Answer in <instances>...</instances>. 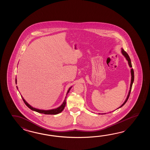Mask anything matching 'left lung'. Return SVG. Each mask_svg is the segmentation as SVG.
Masks as SVG:
<instances>
[{
  "instance_id": "left-lung-1",
  "label": "left lung",
  "mask_w": 150,
  "mask_h": 150,
  "mask_svg": "<svg viewBox=\"0 0 150 150\" xmlns=\"http://www.w3.org/2000/svg\"><path fill=\"white\" fill-rule=\"evenodd\" d=\"M121 52L122 54L125 56V58H126V59L127 60V62H128V64H129V67H132V64H131V59L130 57H129V55L127 54V53L125 52V51L124 50V49H123V48H122L121 49ZM131 83H130V90H129V93H128V94H127V99L126 100H125V102L119 108H121L122 107V106L123 105H125V103L127 102V100H128V98H129V96H130V94L131 91V88H132V84H133V83H134V70H133V69H131Z\"/></svg>"
}]
</instances>
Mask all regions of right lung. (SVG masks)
I'll return each instance as SVG.
<instances>
[{
    "label": "right lung",
    "mask_w": 150,
    "mask_h": 150,
    "mask_svg": "<svg viewBox=\"0 0 150 150\" xmlns=\"http://www.w3.org/2000/svg\"><path fill=\"white\" fill-rule=\"evenodd\" d=\"M16 88H17V89H18L17 86H16ZM71 88H72V86L70 87L68 89L67 93V94L69 93V91H70ZM21 97H22L23 101V102H25V105H27L29 108L31 110H33V111L38 112H39V113L45 114H47V115H56V114L60 113V112H61L63 110V109H64L65 107V105H66V100L65 99H66L67 96L65 97V99L64 100V102L62 104V105H60L59 107H58L57 108L50 109V110H41V109H38L35 108L33 107H32L30 105H29L28 103L25 101V100L23 99V98L22 96H21Z\"/></svg>",
    "instance_id": "obj_1"
}]
</instances>
